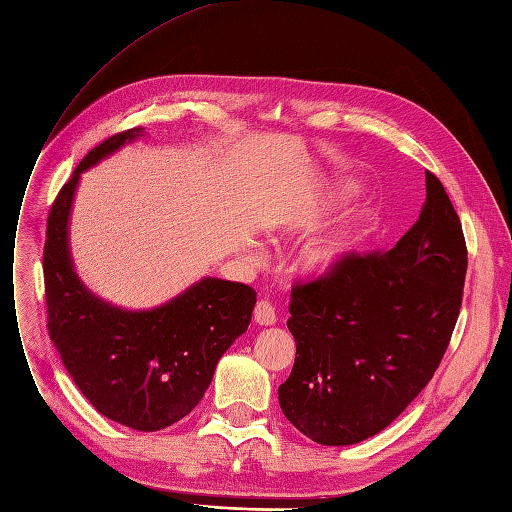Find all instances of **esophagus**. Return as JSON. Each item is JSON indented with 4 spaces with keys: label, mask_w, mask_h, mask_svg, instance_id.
Here are the masks:
<instances>
[{
    "label": "esophagus",
    "mask_w": 512,
    "mask_h": 512,
    "mask_svg": "<svg viewBox=\"0 0 512 512\" xmlns=\"http://www.w3.org/2000/svg\"><path fill=\"white\" fill-rule=\"evenodd\" d=\"M255 321L259 325H274L276 323V312H274V306L268 302V300H259L255 304Z\"/></svg>",
    "instance_id": "obj_1"
}]
</instances>
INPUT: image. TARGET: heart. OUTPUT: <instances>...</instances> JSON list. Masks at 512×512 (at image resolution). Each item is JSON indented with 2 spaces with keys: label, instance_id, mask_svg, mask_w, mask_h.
<instances>
[{
  "label": "heart",
  "instance_id": "b5f03b06",
  "mask_svg": "<svg viewBox=\"0 0 512 512\" xmlns=\"http://www.w3.org/2000/svg\"><path fill=\"white\" fill-rule=\"evenodd\" d=\"M357 244L359 236L355 232L332 234L308 246L302 255V266L310 274H329L357 251Z\"/></svg>",
  "mask_w": 512,
  "mask_h": 512
}]
</instances>
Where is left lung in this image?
<instances>
[{
    "mask_svg": "<svg viewBox=\"0 0 512 512\" xmlns=\"http://www.w3.org/2000/svg\"><path fill=\"white\" fill-rule=\"evenodd\" d=\"M468 270L464 229L436 174L419 219L389 251L353 253L291 287L295 364L278 402L327 447L366 440L432 381L455 329Z\"/></svg>",
    "mask_w": 512,
    "mask_h": 512,
    "instance_id": "1",
    "label": "left lung"
}]
</instances>
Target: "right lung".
Returning <instances> with one entry per match:
<instances>
[{
  "label": "right lung",
  "mask_w": 512,
  "mask_h": 512,
  "mask_svg": "<svg viewBox=\"0 0 512 512\" xmlns=\"http://www.w3.org/2000/svg\"><path fill=\"white\" fill-rule=\"evenodd\" d=\"M142 134L134 127L85 155L55 197L46 221V327L65 370L104 417L157 432L200 404L221 355L246 332L257 293L242 283L202 278L166 306L129 312L80 283L68 249V219L80 172Z\"/></svg>",
  "instance_id": "1"
}]
</instances>
